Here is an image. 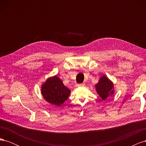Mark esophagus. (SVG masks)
Instances as JSON below:
<instances>
[{"label":"esophagus","mask_w":146,"mask_h":146,"mask_svg":"<svg viewBox=\"0 0 146 146\" xmlns=\"http://www.w3.org/2000/svg\"><path fill=\"white\" fill-rule=\"evenodd\" d=\"M77 86H85V84H84V83H80V84H77Z\"/></svg>","instance_id":"34e87169"}]
</instances>
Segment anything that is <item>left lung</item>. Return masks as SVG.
<instances>
[{
	"label": "left lung",
	"mask_w": 146,
	"mask_h": 146,
	"mask_svg": "<svg viewBox=\"0 0 146 146\" xmlns=\"http://www.w3.org/2000/svg\"><path fill=\"white\" fill-rule=\"evenodd\" d=\"M95 87L97 93L103 100L113 95L114 92L113 83L106 76L100 77Z\"/></svg>",
	"instance_id": "1"
}]
</instances>
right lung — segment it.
Here are the masks:
<instances>
[{
    "label": "right lung",
    "instance_id": "right-lung-1",
    "mask_svg": "<svg viewBox=\"0 0 146 146\" xmlns=\"http://www.w3.org/2000/svg\"><path fill=\"white\" fill-rule=\"evenodd\" d=\"M41 94L47 102L60 107L69 98L70 90L58 76H55L48 78L41 85Z\"/></svg>",
    "mask_w": 146,
    "mask_h": 146
}]
</instances>
